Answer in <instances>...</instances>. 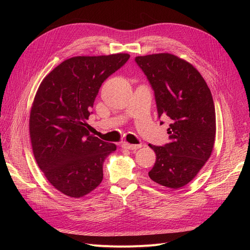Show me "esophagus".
Returning <instances> with one entry per match:
<instances>
[{"instance_id": "34e87169", "label": "esophagus", "mask_w": 250, "mask_h": 250, "mask_svg": "<svg viewBox=\"0 0 250 250\" xmlns=\"http://www.w3.org/2000/svg\"><path fill=\"white\" fill-rule=\"evenodd\" d=\"M142 147V145H133V144H128V143H124L122 144V148L127 149V150H132L135 151Z\"/></svg>"}]
</instances>
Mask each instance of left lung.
<instances>
[{"instance_id":"obj_1","label":"left lung","mask_w":250,"mask_h":250,"mask_svg":"<svg viewBox=\"0 0 250 250\" xmlns=\"http://www.w3.org/2000/svg\"><path fill=\"white\" fill-rule=\"evenodd\" d=\"M155 95L158 118H169L170 142L149 144L156 154L149 177L176 190L197 175L214 148L216 113L210 90L196 67L170 53L135 57Z\"/></svg>"}]
</instances>
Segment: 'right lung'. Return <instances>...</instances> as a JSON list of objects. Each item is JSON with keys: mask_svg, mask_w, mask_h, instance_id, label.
Masks as SVG:
<instances>
[{"mask_svg": "<svg viewBox=\"0 0 250 250\" xmlns=\"http://www.w3.org/2000/svg\"><path fill=\"white\" fill-rule=\"evenodd\" d=\"M126 53L75 56L42 81L29 119L35 161L56 190L72 198L101 184L103 163L115 144L89 134L86 120L102 83L129 59Z\"/></svg>", "mask_w": 250, "mask_h": 250, "instance_id": "obj_1", "label": "right lung"}]
</instances>
